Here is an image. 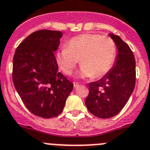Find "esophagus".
Returning <instances> with one entry per match:
<instances>
[{
  "label": "esophagus",
  "mask_w": 150,
  "mask_h": 150,
  "mask_svg": "<svg viewBox=\"0 0 150 150\" xmlns=\"http://www.w3.org/2000/svg\"><path fill=\"white\" fill-rule=\"evenodd\" d=\"M73 84H74V87H75V88H76V87H78V86H79L78 83H77V82H74Z\"/></svg>",
  "instance_id": "obj_1"
}]
</instances>
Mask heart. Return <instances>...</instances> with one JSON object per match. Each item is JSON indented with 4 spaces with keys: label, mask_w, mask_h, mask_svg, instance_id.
<instances>
[{
    "label": "heart",
    "mask_w": 150,
    "mask_h": 150,
    "mask_svg": "<svg viewBox=\"0 0 150 150\" xmlns=\"http://www.w3.org/2000/svg\"><path fill=\"white\" fill-rule=\"evenodd\" d=\"M117 47L108 36L83 33L69 40L56 54V61L64 74L70 75L80 60L79 75L99 78L107 75L115 62Z\"/></svg>",
    "instance_id": "heart-1"
}]
</instances>
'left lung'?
Here are the masks:
<instances>
[{
    "label": "left lung",
    "instance_id": "left-lung-1",
    "mask_svg": "<svg viewBox=\"0 0 150 150\" xmlns=\"http://www.w3.org/2000/svg\"><path fill=\"white\" fill-rule=\"evenodd\" d=\"M117 45L116 63L98 81L89 83L85 104L92 114L108 119L119 114L129 101L136 81L135 59L129 45L120 36L110 33Z\"/></svg>",
    "mask_w": 150,
    "mask_h": 150
}]
</instances>
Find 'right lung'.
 Wrapping results in <instances>:
<instances>
[{"label":"right lung","mask_w":150,"mask_h":150,"mask_svg":"<svg viewBox=\"0 0 150 150\" xmlns=\"http://www.w3.org/2000/svg\"><path fill=\"white\" fill-rule=\"evenodd\" d=\"M62 32L40 30L19 44L13 61V81L24 105L43 118L63 111L73 83L58 72L55 58Z\"/></svg>","instance_id":"obj_1"}]
</instances>
